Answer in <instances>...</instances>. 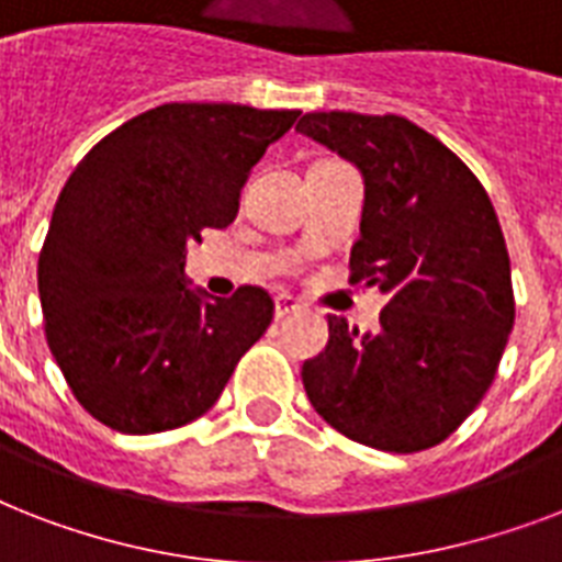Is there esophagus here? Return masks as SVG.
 Masks as SVG:
<instances>
[{
  "mask_svg": "<svg viewBox=\"0 0 562 562\" xmlns=\"http://www.w3.org/2000/svg\"><path fill=\"white\" fill-rule=\"evenodd\" d=\"M300 308H303V306H300L294 297H289V294H280V297L273 300V315H277V321H282V317L297 315Z\"/></svg>",
  "mask_w": 562,
  "mask_h": 562,
  "instance_id": "esophagus-1",
  "label": "esophagus"
}]
</instances>
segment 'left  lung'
Returning <instances> with one entry per match:
<instances>
[{
    "label": "left lung",
    "instance_id": "1",
    "mask_svg": "<svg viewBox=\"0 0 562 562\" xmlns=\"http://www.w3.org/2000/svg\"><path fill=\"white\" fill-rule=\"evenodd\" d=\"M303 136L364 178L350 282L379 285L375 333L329 315L326 350L303 364L321 417L356 443L419 452L452 435L496 379L514 329L510 256L479 178L402 116L306 113Z\"/></svg>",
    "mask_w": 562,
    "mask_h": 562
}]
</instances>
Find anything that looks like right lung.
Wrapping results in <instances>:
<instances>
[{
    "label": "right lung",
    "mask_w": 562,
    "mask_h": 562,
    "mask_svg": "<svg viewBox=\"0 0 562 562\" xmlns=\"http://www.w3.org/2000/svg\"><path fill=\"white\" fill-rule=\"evenodd\" d=\"M300 110L162 104L108 134L66 180L40 250L48 350L75 400L122 435H154L215 405L271 326L259 285L189 289V241L227 227L247 175Z\"/></svg>",
    "instance_id": "1"
}]
</instances>
